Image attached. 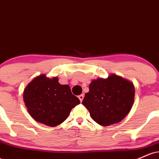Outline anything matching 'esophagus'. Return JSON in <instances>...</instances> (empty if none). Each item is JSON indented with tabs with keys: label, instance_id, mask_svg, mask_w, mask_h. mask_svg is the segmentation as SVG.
I'll return each instance as SVG.
<instances>
[{
	"label": "esophagus",
	"instance_id": "1",
	"mask_svg": "<svg viewBox=\"0 0 159 159\" xmlns=\"http://www.w3.org/2000/svg\"><path fill=\"white\" fill-rule=\"evenodd\" d=\"M78 98L80 99V101L82 102V100H83V98H84V94L79 95V96H78Z\"/></svg>",
	"mask_w": 159,
	"mask_h": 159
}]
</instances>
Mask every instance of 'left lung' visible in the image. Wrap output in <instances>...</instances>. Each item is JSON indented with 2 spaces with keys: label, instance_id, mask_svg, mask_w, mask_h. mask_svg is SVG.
Masks as SVG:
<instances>
[{
  "label": "left lung",
  "instance_id": "obj_1",
  "mask_svg": "<svg viewBox=\"0 0 159 159\" xmlns=\"http://www.w3.org/2000/svg\"><path fill=\"white\" fill-rule=\"evenodd\" d=\"M83 104L92 119L103 126L119 123L132 108L134 99L132 83L116 75L93 80Z\"/></svg>",
  "mask_w": 159,
  "mask_h": 159
}]
</instances>
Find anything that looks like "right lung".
I'll return each instance as SVG.
<instances>
[{
  "mask_svg": "<svg viewBox=\"0 0 159 159\" xmlns=\"http://www.w3.org/2000/svg\"><path fill=\"white\" fill-rule=\"evenodd\" d=\"M24 102L30 116L36 121L54 127L68 117L80 100L72 93L69 85L58 83V78L38 76L24 91Z\"/></svg>",
  "mask_w": 159,
  "mask_h": 159,
  "instance_id": "add662e5",
  "label": "right lung"
}]
</instances>
